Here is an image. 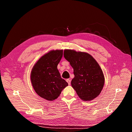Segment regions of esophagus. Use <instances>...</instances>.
Segmentation results:
<instances>
[{
	"label": "esophagus",
	"instance_id": "obj_1",
	"mask_svg": "<svg viewBox=\"0 0 132 132\" xmlns=\"http://www.w3.org/2000/svg\"><path fill=\"white\" fill-rule=\"evenodd\" d=\"M66 81L68 83V84H69V85H70V84H71V80L70 79H67L66 80Z\"/></svg>",
	"mask_w": 132,
	"mask_h": 132
}]
</instances>
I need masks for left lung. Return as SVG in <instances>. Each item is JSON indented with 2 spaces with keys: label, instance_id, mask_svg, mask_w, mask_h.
<instances>
[{
  "label": "left lung",
  "instance_id": "8db88e82",
  "mask_svg": "<svg viewBox=\"0 0 132 132\" xmlns=\"http://www.w3.org/2000/svg\"><path fill=\"white\" fill-rule=\"evenodd\" d=\"M66 60L73 69L75 77L71 86L80 99L90 101L98 96L103 88L105 78L100 66L90 54L66 49Z\"/></svg>",
  "mask_w": 132,
  "mask_h": 132
}]
</instances>
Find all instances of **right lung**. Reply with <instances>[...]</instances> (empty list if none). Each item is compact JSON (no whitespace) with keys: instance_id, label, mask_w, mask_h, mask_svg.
I'll return each instance as SVG.
<instances>
[{"instance_id":"1","label":"right lung","mask_w":132,"mask_h":132,"mask_svg":"<svg viewBox=\"0 0 132 132\" xmlns=\"http://www.w3.org/2000/svg\"><path fill=\"white\" fill-rule=\"evenodd\" d=\"M62 55V50L50 51L38 60L31 71V83L35 92L49 101L57 99L68 86L57 69Z\"/></svg>"}]
</instances>
